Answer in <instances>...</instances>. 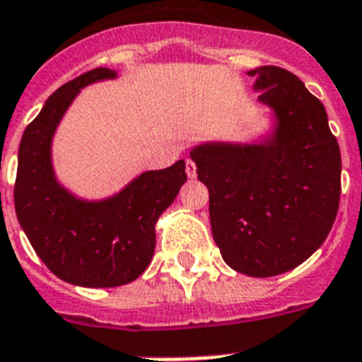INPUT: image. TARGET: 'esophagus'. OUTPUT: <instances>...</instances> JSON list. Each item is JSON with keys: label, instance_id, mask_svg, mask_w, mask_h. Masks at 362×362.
<instances>
[{"label": "esophagus", "instance_id": "obj_1", "mask_svg": "<svg viewBox=\"0 0 362 362\" xmlns=\"http://www.w3.org/2000/svg\"><path fill=\"white\" fill-rule=\"evenodd\" d=\"M185 172H187V175H189L190 179L196 177V164H194V160H190V158H187V160H185Z\"/></svg>", "mask_w": 362, "mask_h": 362}]
</instances>
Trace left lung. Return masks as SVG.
Instances as JSON below:
<instances>
[{
  "instance_id": "8db88e82",
  "label": "left lung",
  "mask_w": 362,
  "mask_h": 362,
  "mask_svg": "<svg viewBox=\"0 0 362 362\" xmlns=\"http://www.w3.org/2000/svg\"><path fill=\"white\" fill-rule=\"evenodd\" d=\"M271 125L252 141L190 149L209 190L211 231L224 262L256 279L296 269L327 239L340 202L342 158L323 104L296 74L247 72Z\"/></svg>"
}]
</instances>
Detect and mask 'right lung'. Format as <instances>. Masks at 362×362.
Instances as JSON below:
<instances>
[{"label":"right lung","mask_w":362,"mask_h":362,"mask_svg":"<svg viewBox=\"0 0 362 362\" xmlns=\"http://www.w3.org/2000/svg\"><path fill=\"white\" fill-rule=\"evenodd\" d=\"M99 66L54 91L22 134L14 209L31 247L57 279L83 288H115L136 280L155 252L158 216L187 181L185 160L136 175L99 199L74 194L57 179L52 144L63 115L91 83L114 80Z\"/></svg>","instance_id":"obj_1"}]
</instances>
